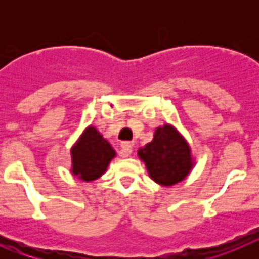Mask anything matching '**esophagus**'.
<instances>
[{"mask_svg": "<svg viewBox=\"0 0 259 259\" xmlns=\"http://www.w3.org/2000/svg\"><path fill=\"white\" fill-rule=\"evenodd\" d=\"M122 153L124 155H131L132 150H134V143H131V141H124V143H122Z\"/></svg>", "mask_w": 259, "mask_h": 259, "instance_id": "esophagus-1", "label": "esophagus"}]
</instances>
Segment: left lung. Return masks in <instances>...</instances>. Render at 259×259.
Returning <instances> with one entry per match:
<instances>
[{"mask_svg": "<svg viewBox=\"0 0 259 259\" xmlns=\"http://www.w3.org/2000/svg\"><path fill=\"white\" fill-rule=\"evenodd\" d=\"M150 178L158 184L170 187L182 182L191 171V149L172 125L164 124L154 132L153 141L139 150Z\"/></svg>", "mask_w": 259, "mask_h": 259, "instance_id": "1", "label": "left lung"}]
</instances>
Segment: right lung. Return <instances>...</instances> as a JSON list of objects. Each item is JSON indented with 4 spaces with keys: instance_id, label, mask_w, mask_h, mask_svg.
I'll use <instances>...</instances> for the list:
<instances>
[{
    "instance_id": "1",
    "label": "right lung",
    "mask_w": 259,
    "mask_h": 259,
    "mask_svg": "<svg viewBox=\"0 0 259 259\" xmlns=\"http://www.w3.org/2000/svg\"><path fill=\"white\" fill-rule=\"evenodd\" d=\"M115 150L95 127H88L71 149L72 174L85 182L98 179L106 171Z\"/></svg>"
}]
</instances>
